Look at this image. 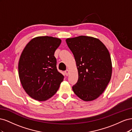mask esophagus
Returning <instances> with one entry per match:
<instances>
[{
  "label": "esophagus",
  "mask_w": 132,
  "mask_h": 132,
  "mask_svg": "<svg viewBox=\"0 0 132 132\" xmlns=\"http://www.w3.org/2000/svg\"><path fill=\"white\" fill-rule=\"evenodd\" d=\"M69 70L67 69L65 71V75L66 76H68L69 75Z\"/></svg>",
  "instance_id": "obj_1"
}]
</instances>
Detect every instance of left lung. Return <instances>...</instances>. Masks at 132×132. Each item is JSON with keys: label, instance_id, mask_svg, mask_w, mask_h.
Listing matches in <instances>:
<instances>
[{"label": "left lung", "instance_id": "obj_1", "mask_svg": "<svg viewBox=\"0 0 132 132\" xmlns=\"http://www.w3.org/2000/svg\"><path fill=\"white\" fill-rule=\"evenodd\" d=\"M74 55L78 71V80L72 89L85 101L98 98L109 83L112 66L110 54L100 39L80 36L66 39Z\"/></svg>", "mask_w": 132, "mask_h": 132}]
</instances>
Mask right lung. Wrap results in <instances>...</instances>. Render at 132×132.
I'll return each mask as SVG.
<instances>
[{"mask_svg":"<svg viewBox=\"0 0 132 132\" xmlns=\"http://www.w3.org/2000/svg\"><path fill=\"white\" fill-rule=\"evenodd\" d=\"M61 41L51 36L37 37L22 52L18 65L19 78L26 93L36 100L46 101L53 96L63 81L54 55Z\"/></svg>","mask_w":132,"mask_h":132,"instance_id":"add662e5","label":"right lung"}]
</instances>
